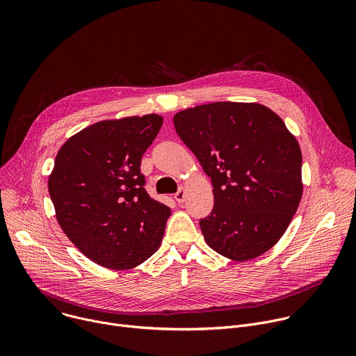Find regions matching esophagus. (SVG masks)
Wrapping results in <instances>:
<instances>
[{
  "instance_id": "obj_1",
  "label": "esophagus",
  "mask_w": 356,
  "mask_h": 356,
  "mask_svg": "<svg viewBox=\"0 0 356 356\" xmlns=\"http://www.w3.org/2000/svg\"><path fill=\"white\" fill-rule=\"evenodd\" d=\"M175 198H176L177 202H183V201H184V198H186V191H184L183 187H180V188L177 190V193L175 194Z\"/></svg>"
}]
</instances>
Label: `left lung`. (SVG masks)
Returning <instances> with one entry per match:
<instances>
[{"label": "left lung", "mask_w": 356, "mask_h": 356, "mask_svg": "<svg viewBox=\"0 0 356 356\" xmlns=\"http://www.w3.org/2000/svg\"><path fill=\"white\" fill-rule=\"evenodd\" d=\"M180 139L211 177L214 207L200 220L207 245L234 261L253 259L284 234L301 200V150L272 110L213 103L173 118Z\"/></svg>", "instance_id": "left-lung-1"}]
</instances>
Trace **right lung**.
I'll use <instances>...</instances> for the list:
<instances>
[{
  "instance_id": "obj_1",
  "label": "right lung",
  "mask_w": 356,
  "mask_h": 356,
  "mask_svg": "<svg viewBox=\"0 0 356 356\" xmlns=\"http://www.w3.org/2000/svg\"><path fill=\"white\" fill-rule=\"evenodd\" d=\"M162 124L156 114L101 121L58 152L47 181L56 218L101 266L131 269L161 246L172 211L147 194L140 159Z\"/></svg>"
}]
</instances>
